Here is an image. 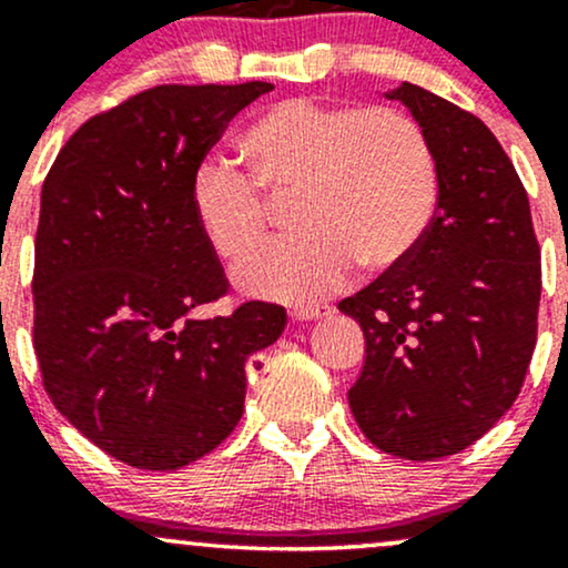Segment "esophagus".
I'll use <instances>...</instances> for the list:
<instances>
[{"instance_id": "1", "label": "esophagus", "mask_w": 568, "mask_h": 568, "mask_svg": "<svg viewBox=\"0 0 568 568\" xmlns=\"http://www.w3.org/2000/svg\"><path fill=\"white\" fill-rule=\"evenodd\" d=\"M331 306L328 304H298L291 310L293 321H317V317L331 315Z\"/></svg>"}]
</instances>
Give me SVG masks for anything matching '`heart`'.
<instances>
[{
    "instance_id": "1",
    "label": "heart",
    "mask_w": 568,
    "mask_h": 568,
    "mask_svg": "<svg viewBox=\"0 0 568 568\" xmlns=\"http://www.w3.org/2000/svg\"><path fill=\"white\" fill-rule=\"evenodd\" d=\"M247 173L205 160L192 173V213L226 264L251 258L275 221L270 197L296 192L304 226L237 272L247 293L310 302L363 264L393 270L425 237L438 205V160L419 120L395 106L291 98L245 130Z\"/></svg>"
}]
</instances>
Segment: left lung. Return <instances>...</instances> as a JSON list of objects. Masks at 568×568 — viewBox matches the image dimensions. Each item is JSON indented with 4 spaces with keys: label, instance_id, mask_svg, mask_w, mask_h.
I'll return each mask as SVG.
<instances>
[{
    "label": "left lung",
    "instance_id": "8db88e82",
    "mask_svg": "<svg viewBox=\"0 0 568 568\" xmlns=\"http://www.w3.org/2000/svg\"><path fill=\"white\" fill-rule=\"evenodd\" d=\"M387 98L419 120L438 160V205L414 253L338 302L366 336L349 408L400 459L465 452L524 387L542 293L526 189L478 116L419 84Z\"/></svg>",
    "mask_w": 568,
    "mask_h": 568
}]
</instances>
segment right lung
<instances>
[{"instance_id": "1", "label": "right lung", "mask_w": 568, "mask_h": 568, "mask_svg": "<svg viewBox=\"0 0 568 568\" xmlns=\"http://www.w3.org/2000/svg\"><path fill=\"white\" fill-rule=\"evenodd\" d=\"M270 82L158 84L90 116L42 186L34 240V352L53 406L101 452L179 470L230 438L245 361L285 310L230 296L192 213V173Z\"/></svg>"}]
</instances>
